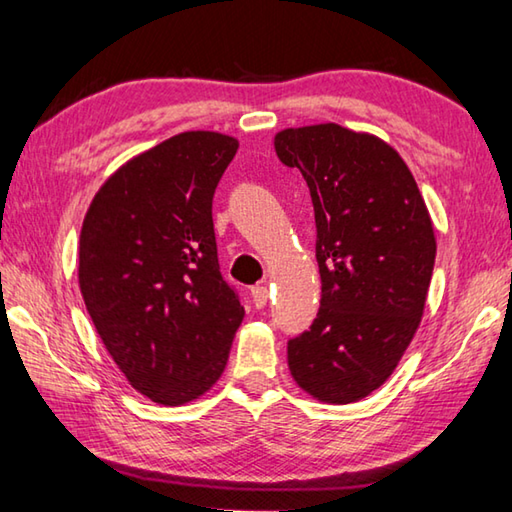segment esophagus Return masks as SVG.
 Returning <instances> with one entry per match:
<instances>
[{
  "mask_svg": "<svg viewBox=\"0 0 512 512\" xmlns=\"http://www.w3.org/2000/svg\"><path fill=\"white\" fill-rule=\"evenodd\" d=\"M250 298H253V305L257 309H262V307H266V302H268V289L264 287V284H257V287L250 289Z\"/></svg>",
  "mask_w": 512,
  "mask_h": 512,
  "instance_id": "1",
  "label": "esophagus"
}]
</instances>
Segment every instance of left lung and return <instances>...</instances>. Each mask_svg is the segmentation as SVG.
I'll list each match as a JSON object with an SVG mask.
<instances>
[{"instance_id": "1", "label": "left lung", "mask_w": 512, "mask_h": 512, "mask_svg": "<svg viewBox=\"0 0 512 512\" xmlns=\"http://www.w3.org/2000/svg\"><path fill=\"white\" fill-rule=\"evenodd\" d=\"M275 151L307 180L323 284L314 323L289 339V370L318 400L357 402L391 377L420 325L436 262L427 205L375 135L287 128Z\"/></svg>"}]
</instances>
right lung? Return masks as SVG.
<instances>
[{
    "instance_id": "obj_1",
    "label": "right lung",
    "mask_w": 512,
    "mask_h": 512,
    "mask_svg": "<svg viewBox=\"0 0 512 512\" xmlns=\"http://www.w3.org/2000/svg\"><path fill=\"white\" fill-rule=\"evenodd\" d=\"M235 137L189 131L103 183L85 214L79 284L103 345L131 386L178 406L212 388L244 320L223 280L212 198Z\"/></svg>"
}]
</instances>
